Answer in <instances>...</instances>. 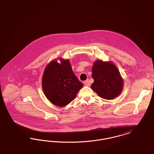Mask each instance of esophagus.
<instances>
[{"label": "esophagus", "mask_w": 154, "mask_h": 154, "mask_svg": "<svg viewBox=\"0 0 154 154\" xmlns=\"http://www.w3.org/2000/svg\"><path fill=\"white\" fill-rule=\"evenodd\" d=\"M84 84H85V85L86 86H90V83L89 82V80H86V81H85L84 82Z\"/></svg>", "instance_id": "obj_1"}]
</instances>
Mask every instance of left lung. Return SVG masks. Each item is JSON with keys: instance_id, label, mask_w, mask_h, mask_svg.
<instances>
[{"instance_id": "left-lung-1", "label": "left lung", "mask_w": 154, "mask_h": 154, "mask_svg": "<svg viewBox=\"0 0 154 154\" xmlns=\"http://www.w3.org/2000/svg\"><path fill=\"white\" fill-rule=\"evenodd\" d=\"M94 82L91 88L106 100H112L120 95L123 80L118 68L111 61L97 60L92 67Z\"/></svg>"}]
</instances>
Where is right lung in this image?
Returning a JSON list of instances; mask_svg holds the SVG:
<instances>
[{
	"label": "right lung",
	"instance_id": "add662e5",
	"mask_svg": "<svg viewBox=\"0 0 154 154\" xmlns=\"http://www.w3.org/2000/svg\"><path fill=\"white\" fill-rule=\"evenodd\" d=\"M51 61L45 69L42 78V89L49 101L58 106L70 103L83 87L74 74L68 60L59 59Z\"/></svg>",
	"mask_w": 154,
	"mask_h": 154
}]
</instances>
